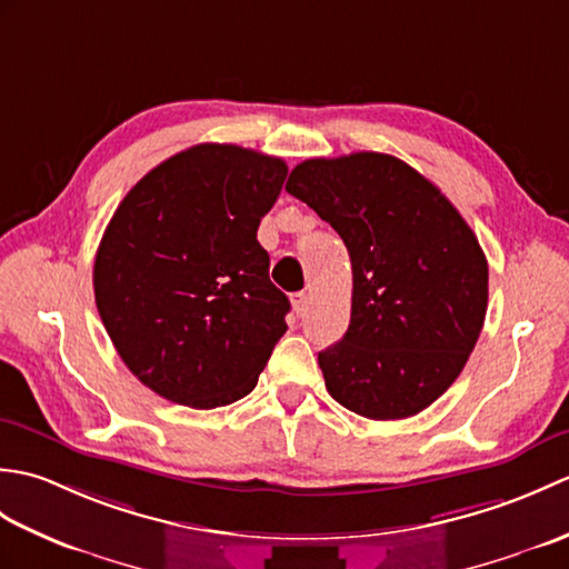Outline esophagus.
<instances>
[{"label": "esophagus", "instance_id": "34e87169", "mask_svg": "<svg viewBox=\"0 0 569 569\" xmlns=\"http://www.w3.org/2000/svg\"><path fill=\"white\" fill-rule=\"evenodd\" d=\"M308 306H310V298H308V293H296L293 296V310H296V316L300 318V316H306L308 312Z\"/></svg>", "mask_w": 569, "mask_h": 569}]
</instances>
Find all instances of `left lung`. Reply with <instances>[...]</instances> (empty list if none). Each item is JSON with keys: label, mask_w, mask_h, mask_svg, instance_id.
<instances>
[{"label": "left lung", "mask_w": 569, "mask_h": 569, "mask_svg": "<svg viewBox=\"0 0 569 569\" xmlns=\"http://www.w3.org/2000/svg\"><path fill=\"white\" fill-rule=\"evenodd\" d=\"M286 190L330 222L352 261V316L318 355L337 403L410 418L450 389L485 328L489 266L455 204L389 153L308 159Z\"/></svg>", "instance_id": "8db88e82"}]
</instances>
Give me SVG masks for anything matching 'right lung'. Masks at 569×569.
Returning a JSON list of instances; mask_svg holds the SVG:
<instances>
[{
  "instance_id": "1",
  "label": "right lung",
  "mask_w": 569,
  "mask_h": 569,
  "mask_svg": "<svg viewBox=\"0 0 569 569\" xmlns=\"http://www.w3.org/2000/svg\"><path fill=\"white\" fill-rule=\"evenodd\" d=\"M288 166L234 143H198L119 202L94 257V303L134 377L210 410L244 398L288 330L261 217Z\"/></svg>"
}]
</instances>
